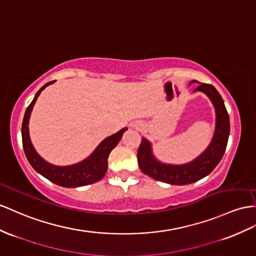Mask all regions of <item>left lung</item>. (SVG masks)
Segmentation results:
<instances>
[{
	"mask_svg": "<svg viewBox=\"0 0 256 256\" xmlns=\"http://www.w3.org/2000/svg\"><path fill=\"white\" fill-rule=\"evenodd\" d=\"M194 81H192V83ZM190 83V84H192ZM194 90L206 93L214 104L216 126L213 140L206 150L194 161L182 166L164 164L154 159L150 142L142 138L137 152V160L142 173L171 185H187L198 182L211 173L218 164L227 147L230 123L222 96L211 84L201 83Z\"/></svg>",
	"mask_w": 256,
	"mask_h": 256,
	"instance_id": "obj_1",
	"label": "left lung"
}]
</instances>
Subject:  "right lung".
<instances>
[{
  "instance_id": "1",
  "label": "right lung",
  "mask_w": 256,
  "mask_h": 256,
  "mask_svg": "<svg viewBox=\"0 0 256 256\" xmlns=\"http://www.w3.org/2000/svg\"><path fill=\"white\" fill-rule=\"evenodd\" d=\"M52 83H54V81L46 83L43 88L38 90V92L34 98V100L31 102L27 110H26L22 126V147L24 150L26 156H27L31 166L34 168L38 173H40L45 178L53 182L56 185L68 188H74L93 184V182L100 180L104 176V174H106L108 168L109 154L111 152V150L118 145V142L121 140L123 133L126 132L128 128H124L120 130L118 133L104 138L95 149V152L92 154L88 159L83 160L80 163H76V164L70 166H56L53 164H50V163L43 160L41 156L36 154L34 146H32L29 137L28 123L31 110L34 108L38 95L41 94V92L46 88L48 85Z\"/></svg>"
}]
</instances>
